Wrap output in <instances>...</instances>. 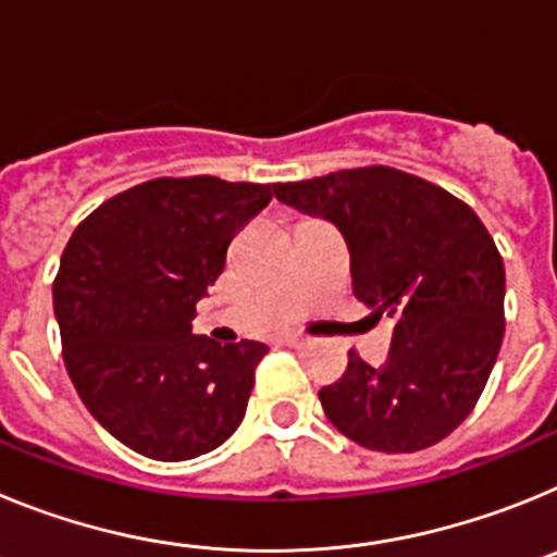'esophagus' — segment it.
<instances>
[{"instance_id":"34e87169","label":"esophagus","mask_w":557,"mask_h":557,"mask_svg":"<svg viewBox=\"0 0 557 557\" xmlns=\"http://www.w3.org/2000/svg\"><path fill=\"white\" fill-rule=\"evenodd\" d=\"M282 343H284V346H289V348H304L309 339L301 337V334H284Z\"/></svg>"}]
</instances>
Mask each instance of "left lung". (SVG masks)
I'll list each match as a JSON object with an SVG mask.
<instances>
[{
  "label": "left lung",
  "mask_w": 557,
  "mask_h": 557,
  "mask_svg": "<svg viewBox=\"0 0 557 557\" xmlns=\"http://www.w3.org/2000/svg\"><path fill=\"white\" fill-rule=\"evenodd\" d=\"M275 198L329 220L351 253L354 295L393 323L385 366L348 354L321 387L323 412L373 451H418L469 418L505 334V264L469 206L393 166L275 184Z\"/></svg>",
  "instance_id": "left-lung-1"
}]
</instances>
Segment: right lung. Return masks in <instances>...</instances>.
<instances>
[{
	"label": "right lung",
	"instance_id": "add662e5",
	"mask_svg": "<svg viewBox=\"0 0 557 557\" xmlns=\"http://www.w3.org/2000/svg\"><path fill=\"white\" fill-rule=\"evenodd\" d=\"M270 184L156 178L75 228L52 284L63 362L88 412L152 460H191L243 424L264 343L191 334L234 234Z\"/></svg>",
	"mask_w": 557,
	"mask_h": 557
}]
</instances>
